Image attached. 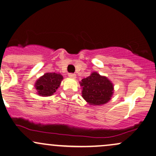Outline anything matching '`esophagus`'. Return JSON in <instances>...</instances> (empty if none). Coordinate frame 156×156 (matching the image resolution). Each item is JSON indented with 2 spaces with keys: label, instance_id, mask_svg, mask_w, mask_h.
<instances>
[{
  "label": "esophagus",
  "instance_id": "34e87169",
  "mask_svg": "<svg viewBox=\"0 0 156 156\" xmlns=\"http://www.w3.org/2000/svg\"><path fill=\"white\" fill-rule=\"evenodd\" d=\"M69 76L70 78H71V79H75V78L76 77V74H69Z\"/></svg>",
  "mask_w": 156,
  "mask_h": 156
}]
</instances>
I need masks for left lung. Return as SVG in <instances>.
<instances>
[{
	"mask_svg": "<svg viewBox=\"0 0 156 156\" xmlns=\"http://www.w3.org/2000/svg\"><path fill=\"white\" fill-rule=\"evenodd\" d=\"M82 96L87 104L101 106L111 100L114 93V85L107 76H101L96 71L80 82Z\"/></svg>",
	"mask_w": 156,
	"mask_h": 156,
	"instance_id": "obj_1",
	"label": "left lung"
}]
</instances>
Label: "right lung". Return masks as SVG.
<instances>
[{
  "instance_id": "obj_1",
  "label": "right lung",
  "mask_w": 156,
  "mask_h": 156,
  "mask_svg": "<svg viewBox=\"0 0 156 156\" xmlns=\"http://www.w3.org/2000/svg\"><path fill=\"white\" fill-rule=\"evenodd\" d=\"M63 76L56 73H46L35 82L37 94L41 96H50L56 92L63 80Z\"/></svg>"
}]
</instances>
